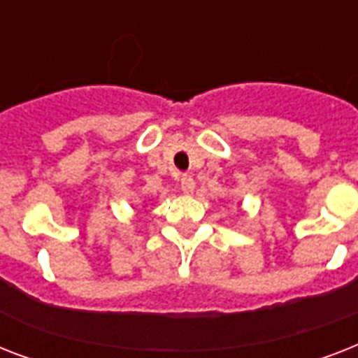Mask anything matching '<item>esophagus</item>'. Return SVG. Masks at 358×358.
I'll list each match as a JSON object with an SVG mask.
<instances>
[{
	"label": "esophagus",
	"instance_id": "esophagus-1",
	"mask_svg": "<svg viewBox=\"0 0 358 358\" xmlns=\"http://www.w3.org/2000/svg\"><path fill=\"white\" fill-rule=\"evenodd\" d=\"M180 185H182V191H184L185 195H193V191H195V180L191 178V176H182L180 180Z\"/></svg>",
	"mask_w": 358,
	"mask_h": 358
}]
</instances>
